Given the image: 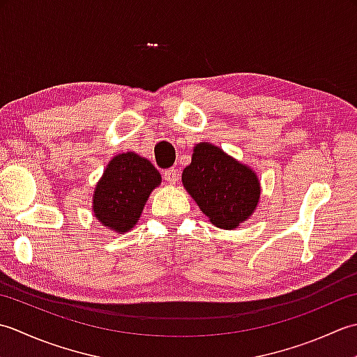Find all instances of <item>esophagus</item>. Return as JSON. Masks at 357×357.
Segmentation results:
<instances>
[{"label": "esophagus", "mask_w": 357, "mask_h": 357, "mask_svg": "<svg viewBox=\"0 0 357 357\" xmlns=\"http://www.w3.org/2000/svg\"><path fill=\"white\" fill-rule=\"evenodd\" d=\"M163 178L166 180V183H168V185H176L178 181V171L174 169V168L166 169L163 172Z\"/></svg>", "instance_id": "esophagus-1"}]
</instances>
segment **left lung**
<instances>
[{
  "mask_svg": "<svg viewBox=\"0 0 357 357\" xmlns=\"http://www.w3.org/2000/svg\"><path fill=\"white\" fill-rule=\"evenodd\" d=\"M181 183L209 222L222 229H234L248 220L261 191L256 171L208 142L194 146Z\"/></svg>",
  "mask_w": 357,
  "mask_h": 357,
  "instance_id": "left-lung-1",
  "label": "left lung"
}]
</instances>
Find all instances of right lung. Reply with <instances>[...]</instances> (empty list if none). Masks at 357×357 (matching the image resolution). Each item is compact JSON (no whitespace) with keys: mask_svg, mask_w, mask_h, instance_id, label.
<instances>
[{"mask_svg":"<svg viewBox=\"0 0 357 357\" xmlns=\"http://www.w3.org/2000/svg\"><path fill=\"white\" fill-rule=\"evenodd\" d=\"M162 176L148 158L123 152L111 158L92 195V213L101 227L125 234L132 229Z\"/></svg>","mask_w":357,"mask_h":357,"instance_id":"1","label":"right lung"}]
</instances>
